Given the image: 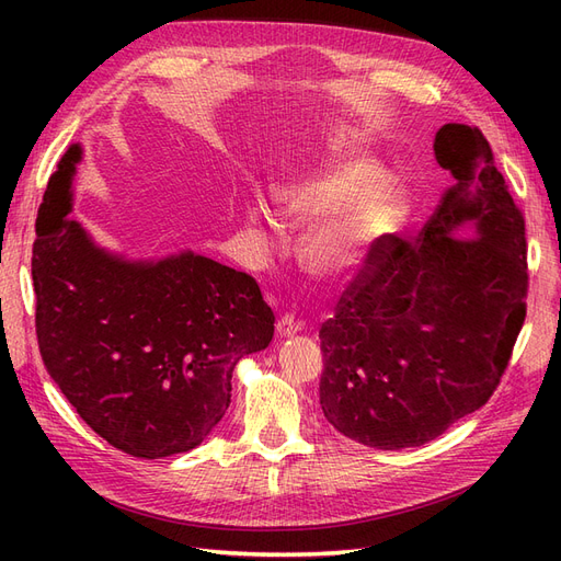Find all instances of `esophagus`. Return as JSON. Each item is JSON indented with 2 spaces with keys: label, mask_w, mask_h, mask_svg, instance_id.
Instances as JSON below:
<instances>
[{
  "label": "esophagus",
  "mask_w": 561,
  "mask_h": 561,
  "mask_svg": "<svg viewBox=\"0 0 561 561\" xmlns=\"http://www.w3.org/2000/svg\"><path fill=\"white\" fill-rule=\"evenodd\" d=\"M301 330V325H299V320H295V316H280L278 318V322H276V332H278V336H293V334H297Z\"/></svg>",
  "instance_id": "1"
}]
</instances>
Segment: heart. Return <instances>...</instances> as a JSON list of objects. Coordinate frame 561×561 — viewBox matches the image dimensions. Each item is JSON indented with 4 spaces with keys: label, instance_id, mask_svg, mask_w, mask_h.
Instances as JSON below:
<instances>
[{
    "label": "heart",
    "instance_id": "1",
    "mask_svg": "<svg viewBox=\"0 0 561 561\" xmlns=\"http://www.w3.org/2000/svg\"><path fill=\"white\" fill-rule=\"evenodd\" d=\"M381 168L358 154H339L320 173L280 192V210L295 222H320L309 245L318 274H339L358 264L383 233L398 225L402 201L381 184Z\"/></svg>",
    "mask_w": 561,
    "mask_h": 561
}]
</instances>
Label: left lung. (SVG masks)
Segmentation results:
<instances>
[{"instance_id":"left-lung-1","label":"left lung","mask_w":561,"mask_h":561,"mask_svg":"<svg viewBox=\"0 0 561 561\" xmlns=\"http://www.w3.org/2000/svg\"><path fill=\"white\" fill-rule=\"evenodd\" d=\"M454 175L414 241L381 236L318 332L320 404L375 449L426 445L494 396L526 318L524 215L480 128L447 124ZM470 221L478 237L457 229Z\"/></svg>"}]
</instances>
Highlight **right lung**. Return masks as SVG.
<instances>
[{"label": "right lung", "mask_w": 561, "mask_h": 561, "mask_svg": "<svg viewBox=\"0 0 561 561\" xmlns=\"http://www.w3.org/2000/svg\"><path fill=\"white\" fill-rule=\"evenodd\" d=\"M79 145L50 175L32 245L44 367L77 414L138 458L190 451L225 416L243 355L274 336V311L245 271L182 252L130 262L75 219Z\"/></svg>", "instance_id": "obj_1"}]
</instances>
